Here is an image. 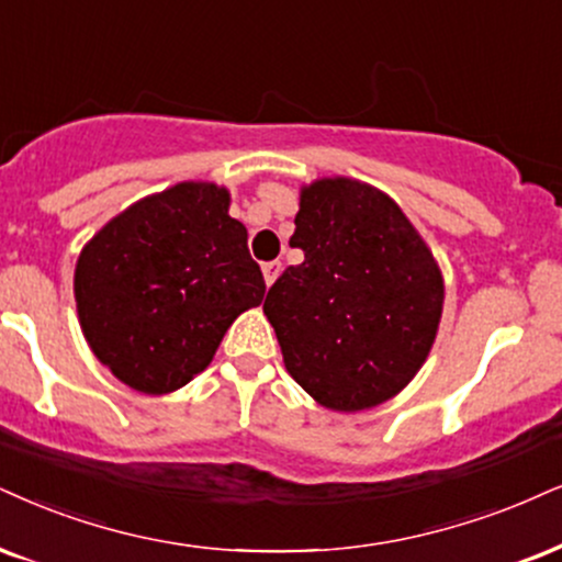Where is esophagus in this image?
Segmentation results:
<instances>
[{"mask_svg":"<svg viewBox=\"0 0 562 562\" xmlns=\"http://www.w3.org/2000/svg\"><path fill=\"white\" fill-rule=\"evenodd\" d=\"M281 273V262L279 260H270V262H262V276H266V283L270 286L276 279H279Z\"/></svg>","mask_w":562,"mask_h":562,"instance_id":"34e87169","label":"esophagus"}]
</instances>
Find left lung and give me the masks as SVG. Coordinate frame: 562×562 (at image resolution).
<instances>
[{"label": "left lung", "instance_id": "1", "mask_svg": "<svg viewBox=\"0 0 562 562\" xmlns=\"http://www.w3.org/2000/svg\"><path fill=\"white\" fill-rule=\"evenodd\" d=\"M294 224L304 262L262 304L286 372L330 412L398 396L438 336L446 283L432 249L396 200L349 177L304 184Z\"/></svg>", "mask_w": 562, "mask_h": 562}]
</instances>
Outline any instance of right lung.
I'll use <instances>...</instances> for the list:
<instances>
[{"label": "right lung", "instance_id": "right-lung-1", "mask_svg": "<svg viewBox=\"0 0 562 562\" xmlns=\"http://www.w3.org/2000/svg\"><path fill=\"white\" fill-rule=\"evenodd\" d=\"M226 187L179 182L124 207L82 247V336L116 380L148 396L203 372L237 317L266 294Z\"/></svg>", "mask_w": 562, "mask_h": 562}]
</instances>
